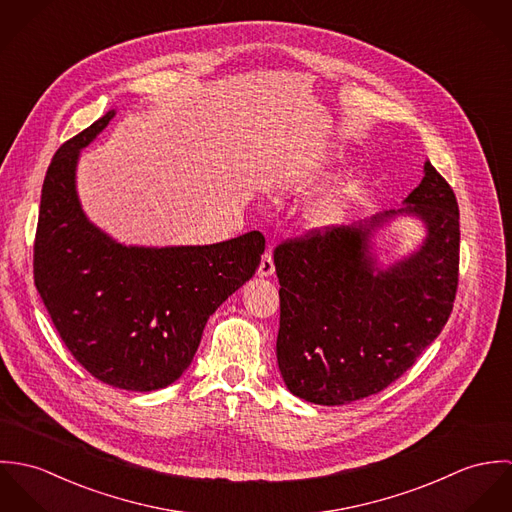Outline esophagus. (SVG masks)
I'll return each mask as SVG.
<instances>
[{
	"mask_svg": "<svg viewBox=\"0 0 512 512\" xmlns=\"http://www.w3.org/2000/svg\"><path fill=\"white\" fill-rule=\"evenodd\" d=\"M274 272H276L274 258H272V252L268 250V252L262 256V262H260V268H258V276H260V278H270Z\"/></svg>",
	"mask_w": 512,
	"mask_h": 512,
	"instance_id": "34e87169",
	"label": "esophagus"
}]
</instances>
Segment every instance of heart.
Returning <instances> with one entry per match:
<instances>
[{
	"mask_svg": "<svg viewBox=\"0 0 512 512\" xmlns=\"http://www.w3.org/2000/svg\"><path fill=\"white\" fill-rule=\"evenodd\" d=\"M343 209V195L339 191H331L323 197H319L311 209L307 211V220L313 226H327L329 222L337 219V215Z\"/></svg>",
	"mask_w": 512,
	"mask_h": 512,
	"instance_id": "b5f03b06",
	"label": "heart"
}]
</instances>
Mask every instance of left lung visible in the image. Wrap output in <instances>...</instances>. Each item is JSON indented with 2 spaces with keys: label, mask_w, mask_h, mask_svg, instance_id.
Here are the masks:
<instances>
[{
  "label": "left lung",
  "mask_w": 512,
  "mask_h": 512,
  "mask_svg": "<svg viewBox=\"0 0 512 512\" xmlns=\"http://www.w3.org/2000/svg\"><path fill=\"white\" fill-rule=\"evenodd\" d=\"M404 207L311 230L274 250L280 280L278 366L288 390L343 406L384 390L426 351L453 309L459 270L457 199L430 161ZM400 216L423 242L392 265L371 238Z\"/></svg>",
  "instance_id": "obj_1"
}]
</instances>
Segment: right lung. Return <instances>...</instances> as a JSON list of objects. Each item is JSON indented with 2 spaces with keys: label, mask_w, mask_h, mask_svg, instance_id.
Here are the masks:
<instances>
[{
  "label": "right lung",
  "mask_w": 512,
  "mask_h": 512,
  "mask_svg": "<svg viewBox=\"0 0 512 512\" xmlns=\"http://www.w3.org/2000/svg\"><path fill=\"white\" fill-rule=\"evenodd\" d=\"M114 116L108 110L55 153L41 191L33 274L74 359L114 388L151 392L191 365L209 317L260 266L264 236L128 246L98 228L82 211L76 167Z\"/></svg>",
  "instance_id": "obj_1"
}]
</instances>
